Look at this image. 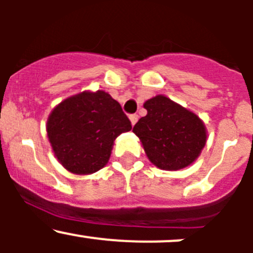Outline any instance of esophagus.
I'll return each instance as SVG.
<instances>
[{"instance_id":"obj_1","label":"esophagus","mask_w":253,"mask_h":253,"mask_svg":"<svg viewBox=\"0 0 253 253\" xmlns=\"http://www.w3.org/2000/svg\"><path fill=\"white\" fill-rule=\"evenodd\" d=\"M129 121H131V124H132V126H134V125H136V122L138 121V115H129Z\"/></svg>"}]
</instances>
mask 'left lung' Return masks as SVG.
Segmentation results:
<instances>
[{"mask_svg": "<svg viewBox=\"0 0 253 253\" xmlns=\"http://www.w3.org/2000/svg\"><path fill=\"white\" fill-rule=\"evenodd\" d=\"M143 106L147 115L132 131L141 141L149 162L168 171L193 164L207 143L205 122L163 94L148 99Z\"/></svg>", "mask_w": 253, "mask_h": 253, "instance_id": "1", "label": "left lung"}]
</instances>
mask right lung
Instances as JSON below:
<instances>
[{
	"instance_id": "1",
	"label": "right lung",
	"mask_w": 253,
	"mask_h": 253,
	"mask_svg": "<svg viewBox=\"0 0 253 253\" xmlns=\"http://www.w3.org/2000/svg\"><path fill=\"white\" fill-rule=\"evenodd\" d=\"M121 105L104 90H84L56 105L46 122L58 163L76 175L99 171L110 159L114 142L131 131Z\"/></svg>"
}]
</instances>
